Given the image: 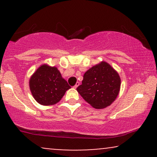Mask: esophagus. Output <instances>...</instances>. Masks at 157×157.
Returning a JSON list of instances; mask_svg holds the SVG:
<instances>
[{
    "label": "esophagus",
    "instance_id": "1",
    "mask_svg": "<svg viewBox=\"0 0 157 157\" xmlns=\"http://www.w3.org/2000/svg\"><path fill=\"white\" fill-rule=\"evenodd\" d=\"M79 85H80V82H77V83L75 84V86H74V88H75V89H77V88L78 87V86H79Z\"/></svg>",
    "mask_w": 157,
    "mask_h": 157
}]
</instances>
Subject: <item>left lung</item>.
<instances>
[{
  "label": "left lung",
  "instance_id": "8db88e82",
  "mask_svg": "<svg viewBox=\"0 0 157 157\" xmlns=\"http://www.w3.org/2000/svg\"><path fill=\"white\" fill-rule=\"evenodd\" d=\"M121 85L120 75L108 63L102 62L89 68L77 88L81 97L97 109H105L118 96Z\"/></svg>",
  "mask_w": 157,
  "mask_h": 157
}]
</instances>
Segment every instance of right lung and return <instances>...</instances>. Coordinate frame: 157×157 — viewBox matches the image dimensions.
I'll use <instances>...</instances> for the list:
<instances>
[{"mask_svg": "<svg viewBox=\"0 0 157 157\" xmlns=\"http://www.w3.org/2000/svg\"><path fill=\"white\" fill-rule=\"evenodd\" d=\"M29 88L32 96L38 103L52 105L60 101L71 87L57 68L44 64L30 77Z\"/></svg>", "mask_w": 157, "mask_h": 157, "instance_id": "right-lung-1", "label": "right lung"}]
</instances>
